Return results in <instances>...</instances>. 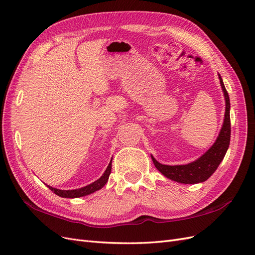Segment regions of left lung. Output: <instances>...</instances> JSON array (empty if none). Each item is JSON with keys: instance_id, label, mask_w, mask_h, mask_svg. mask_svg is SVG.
I'll use <instances>...</instances> for the list:
<instances>
[{"instance_id": "left-lung-1", "label": "left lung", "mask_w": 255, "mask_h": 255, "mask_svg": "<svg viewBox=\"0 0 255 255\" xmlns=\"http://www.w3.org/2000/svg\"><path fill=\"white\" fill-rule=\"evenodd\" d=\"M220 84L222 87V92L225 99V114L224 121L221 130L218 135L217 140L213 144L204 155H202L194 161L181 164V165H166L158 162L157 160L151 156L152 162H154L156 169L174 181L180 184H199L207 180L213 175L215 171L219 166L220 162L223 160L227 150L230 145L231 139V120H230V97L225 90L222 78L219 75Z\"/></svg>"}]
</instances>
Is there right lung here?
<instances>
[{
    "mask_svg": "<svg viewBox=\"0 0 255 255\" xmlns=\"http://www.w3.org/2000/svg\"><path fill=\"white\" fill-rule=\"evenodd\" d=\"M111 169H112V159H111L110 163H109L108 168L106 169L105 173L101 175L100 178H98L96 181H94V183H92L90 185H87L82 188H79V189H75V190H61V189H56V188H53L51 186H48V188L51 191H53L56 195L61 196V198H68V199L81 198V196L89 195L97 190H100V189L107 184L109 176H110V174H111Z\"/></svg>",
    "mask_w": 255,
    "mask_h": 255,
    "instance_id": "add662e5",
    "label": "right lung"
}]
</instances>
